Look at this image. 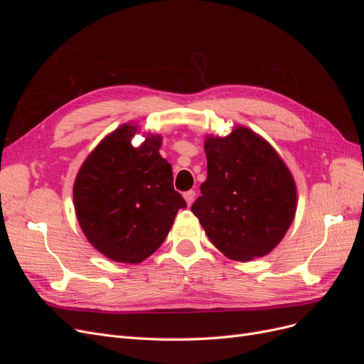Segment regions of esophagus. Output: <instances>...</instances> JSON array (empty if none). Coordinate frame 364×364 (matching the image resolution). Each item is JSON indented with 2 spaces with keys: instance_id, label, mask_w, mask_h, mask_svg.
I'll return each instance as SVG.
<instances>
[{
  "instance_id": "esophagus-1",
  "label": "esophagus",
  "mask_w": 364,
  "mask_h": 364,
  "mask_svg": "<svg viewBox=\"0 0 364 364\" xmlns=\"http://www.w3.org/2000/svg\"><path fill=\"white\" fill-rule=\"evenodd\" d=\"M183 199L186 200V205L191 206V205H193V202H194V199H196V193H194L193 190L183 193Z\"/></svg>"
}]
</instances>
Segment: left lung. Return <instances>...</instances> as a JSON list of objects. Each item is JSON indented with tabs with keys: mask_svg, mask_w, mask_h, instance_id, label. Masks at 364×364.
Returning a JSON list of instances; mask_svg holds the SVG:
<instances>
[{
	"mask_svg": "<svg viewBox=\"0 0 364 364\" xmlns=\"http://www.w3.org/2000/svg\"><path fill=\"white\" fill-rule=\"evenodd\" d=\"M208 176L191 211L228 258L264 257L296 213L291 173L267 141L246 127L205 142Z\"/></svg>",
	"mask_w": 364,
	"mask_h": 364,
	"instance_id": "1",
	"label": "left lung"
}]
</instances>
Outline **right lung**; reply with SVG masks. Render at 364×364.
Masks as SVG:
<instances>
[{
	"label": "right lung",
	"mask_w": 364,
	"mask_h": 364,
	"mask_svg": "<svg viewBox=\"0 0 364 364\" xmlns=\"http://www.w3.org/2000/svg\"><path fill=\"white\" fill-rule=\"evenodd\" d=\"M135 126H121L91 153L77 174L74 205L90 243L118 262L149 258L167 237L179 209L171 165L159 155L161 136L132 146Z\"/></svg>",
	"instance_id": "add662e5"
}]
</instances>
